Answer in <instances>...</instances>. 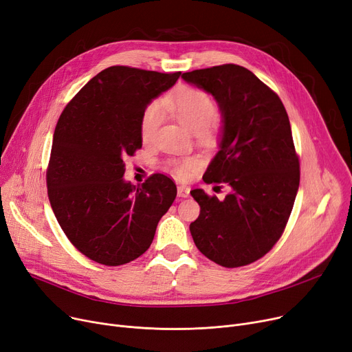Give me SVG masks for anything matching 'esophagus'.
<instances>
[{"instance_id": "esophagus-1", "label": "esophagus", "mask_w": 352, "mask_h": 352, "mask_svg": "<svg viewBox=\"0 0 352 352\" xmlns=\"http://www.w3.org/2000/svg\"><path fill=\"white\" fill-rule=\"evenodd\" d=\"M177 192H178V197L187 198V197L190 195V188L186 187V186H178V187H177Z\"/></svg>"}]
</instances>
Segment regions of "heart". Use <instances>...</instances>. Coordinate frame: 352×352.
I'll use <instances>...</instances> for the list:
<instances>
[{"label":"heart","mask_w":352,"mask_h":352,"mask_svg":"<svg viewBox=\"0 0 352 352\" xmlns=\"http://www.w3.org/2000/svg\"><path fill=\"white\" fill-rule=\"evenodd\" d=\"M164 107L194 133L206 129L217 116V104L207 92L197 88H181L177 94L166 97L162 102L154 101L145 108L141 118V134L144 140H150L158 131L165 117ZM194 164L192 160L177 161L174 164L175 173L179 177H186Z\"/></svg>","instance_id":"1"}]
</instances>
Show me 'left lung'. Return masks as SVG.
Wrapping results in <instances>:
<instances>
[{"instance_id": "obj_1", "label": "left lung", "mask_w": 352, "mask_h": 352, "mask_svg": "<svg viewBox=\"0 0 352 352\" xmlns=\"http://www.w3.org/2000/svg\"><path fill=\"white\" fill-rule=\"evenodd\" d=\"M181 78L217 101L223 125L202 179L230 187L223 201L201 188L191 191L201 207L190 226L192 239L218 265H248L280 239L300 187L287 111L255 74L235 64L184 72Z\"/></svg>"}]
</instances>
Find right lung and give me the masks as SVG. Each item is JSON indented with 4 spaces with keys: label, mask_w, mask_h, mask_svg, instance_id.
Listing matches in <instances>:
<instances>
[{
    "label": "right lung",
    "mask_w": 352,
    "mask_h": 352,
    "mask_svg": "<svg viewBox=\"0 0 352 352\" xmlns=\"http://www.w3.org/2000/svg\"><path fill=\"white\" fill-rule=\"evenodd\" d=\"M181 72L109 67L89 80L55 126L47 171L50 204L71 244L102 265H122L150 248L177 197L171 178L154 174L137 188L126 157L142 145L145 108Z\"/></svg>",
    "instance_id": "obj_1"
}]
</instances>
